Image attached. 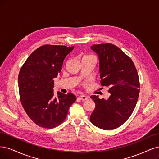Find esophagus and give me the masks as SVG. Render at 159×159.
<instances>
[{
    "instance_id": "1",
    "label": "esophagus",
    "mask_w": 159,
    "mask_h": 159,
    "mask_svg": "<svg viewBox=\"0 0 159 159\" xmlns=\"http://www.w3.org/2000/svg\"><path fill=\"white\" fill-rule=\"evenodd\" d=\"M89 98V97L87 96H85V95H81L79 97V99L82 100V101H84V100H86L87 99Z\"/></svg>"
}]
</instances>
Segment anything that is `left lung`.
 Masks as SVG:
<instances>
[{"label": "left lung", "mask_w": 159, "mask_h": 159, "mask_svg": "<svg viewBox=\"0 0 159 159\" xmlns=\"http://www.w3.org/2000/svg\"><path fill=\"white\" fill-rule=\"evenodd\" d=\"M90 49L98 57L101 85L109 87L110 96L107 100L90 96L96 107L90 120L100 129H114L129 119L136 106L139 93L137 71L132 60L113 44L93 45Z\"/></svg>", "instance_id": "8db88e82"}]
</instances>
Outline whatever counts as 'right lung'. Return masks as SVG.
<instances>
[{"label":"right lung","instance_id":"obj_1","mask_svg":"<svg viewBox=\"0 0 159 159\" xmlns=\"http://www.w3.org/2000/svg\"><path fill=\"white\" fill-rule=\"evenodd\" d=\"M74 49L45 45L35 49L22 66L18 75L20 100L35 124L48 129L60 125L76 100L72 93L57 92L54 96L53 79L61 71L66 56Z\"/></svg>","mask_w":159,"mask_h":159}]
</instances>
